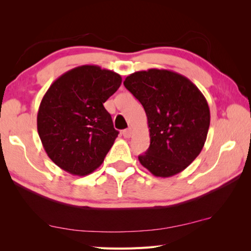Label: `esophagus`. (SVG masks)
I'll return each instance as SVG.
<instances>
[{"label":"esophagus","instance_id":"obj_1","mask_svg":"<svg viewBox=\"0 0 251 251\" xmlns=\"http://www.w3.org/2000/svg\"><path fill=\"white\" fill-rule=\"evenodd\" d=\"M131 135H132L131 128H127L125 130H123V136H124V138H130Z\"/></svg>","mask_w":251,"mask_h":251}]
</instances>
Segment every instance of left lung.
<instances>
[{"label":"left lung","mask_w":251,"mask_h":251,"mask_svg":"<svg viewBox=\"0 0 251 251\" xmlns=\"http://www.w3.org/2000/svg\"><path fill=\"white\" fill-rule=\"evenodd\" d=\"M125 87L146 111L150 147L138 156L155 177L182 172L199 156L207 139L210 111L201 90L188 77L165 69L127 76Z\"/></svg>","instance_id":"obj_1"}]
</instances>
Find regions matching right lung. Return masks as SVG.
Listing matches in <instances>:
<instances>
[{"instance_id": "obj_1", "label": "right lung", "mask_w": 251, "mask_h": 251, "mask_svg": "<svg viewBox=\"0 0 251 251\" xmlns=\"http://www.w3.org/2000/svg\"><path fill=\"white\" fill-rule=\"evenodd\" d=\"M121 84L120 74L85 65L63 73L47 89L37 112V132L58 167L86 176L102 164L119 135L103 103Z\"/></svg>"}]
</instances>
